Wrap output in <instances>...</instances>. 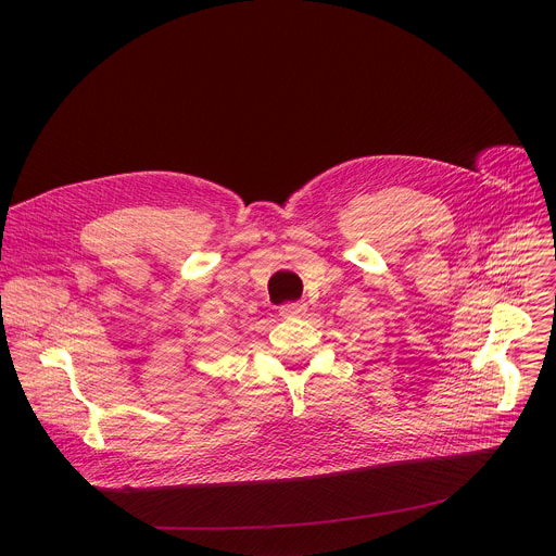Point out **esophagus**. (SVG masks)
<instances>
[{"label":"esophagus","instance_id":"esophagus-1","mask_svg":"<svg viewBox=\"0 0 556 556\" xmlns=\"http://www.w3.org/2000/svg\"><path fill=\"white\" fill-rule=\"evenodd\" d=\"M305 309H307V307H305V303H303V301H292V303H283V305L279 307L281 316H286V319H292V316H301V314H303Z\"/></svg>","mask_w":556,"mask_h":556}]
</instances>
